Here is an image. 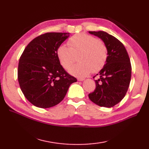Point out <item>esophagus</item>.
<instances>
[{
  "label": "esophagus",
  "instance_id": "obj_1",
  "mask_svg": "<svg viewBox=\"0 0 149 149\" xmlns=\"http://www.w3.org/2000/svg\"><path fill=\"white\" fill-rule=\"evenodd\" d=\"M77 80L78 81H83V80H84V78H79H79H77Z\"/></svg>",
  "mask_w": 149,
  "mask_h": 149
}]
</instances>
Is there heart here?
Returning a JSON list of instances; mask_svg holds the SVG:
<instances>
[{
	"mask_svg": "<svg viewBox=\"0 0 149 149\" xmlns=\"http://www.w3.org/2000/svg\"><path fill=\"white\" fill-rule=\"evenodd\" d=\"M68 45H60L57 56L63 68L68 70L78 56L80 61L70 69V73L79 77H84L91 72H97L105 65L108 52L102 40L90 34L79 33L68 40Z\"/></svg>",
	"mask_w": 149,
	"mask_h": 149,
	"instance_id": "1",
	"label": "heart"
}]
</instances>
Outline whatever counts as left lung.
<instances>
[{"label": "left lung", "instance_id": "1", "mask_svg": "<svg viewBox=\"0 0 149 149\" xmlns=\"http://www.w3.org/2000/svg\"><path fill=\"white\" fill-rule=\"evenodd\" d=\"M89 33L102 40L108 56L103 68L97 74L99 79L95 80V90L88 97L98 106L111 107L123 99L128 90L132 70L130 59L124 45L115 37L104 31Z\"/></svg>", "mask_w": 149, "mask_h": 149}]
</instances>
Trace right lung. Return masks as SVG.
Returning a JSON list of instances; mask_svg holds the SVG:
<instances>
[{"label":"right lung","mask_w":149,"mask_h":149,"mask_svg":"<svg viewBox=\"0 0 149 149\" xmlns=\"http://www.w3.org/2000/svg\"><path fill=\"white\" fill-rule=\"evenodd\" d=\"M66 33H46L33 39L19 59L18 80L25 97L36 107L49 108L64 99L77 79L60 64L57 50L69 36Z\"/></svg>","instance_id":"1"}]
</instances>
